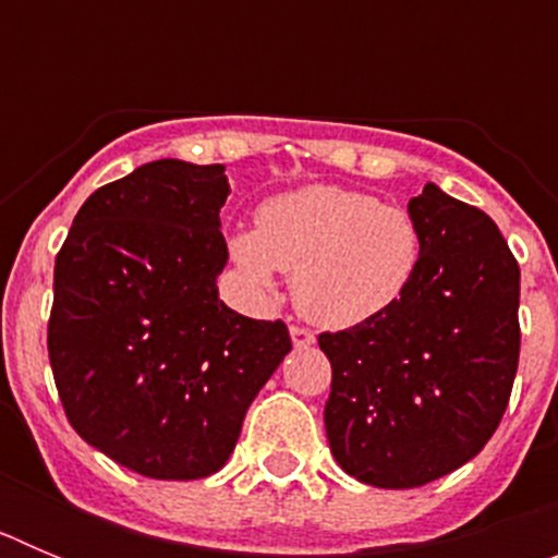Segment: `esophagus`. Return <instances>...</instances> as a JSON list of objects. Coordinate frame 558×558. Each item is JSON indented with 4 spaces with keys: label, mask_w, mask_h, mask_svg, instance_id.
I'll return each instance as SVG.
<instances>
[{
    "label": "esophagus",
    "mask_w": 558,
    "mask_h": 558,
    "mask_svg": "<svg viewBox=\"0 0 558 558\" xmlns=\"http://www.w3.org/2000/svg\"><path fill=\"white\" fill-rule=\"evenodd\" d=\"M290 338H293L295 349H310L315 343V335L304 327H290Z\"/></svg>",
    "instance_id": "1"
}]
</instances>
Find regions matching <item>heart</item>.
<instances>
[{
    "label": "heart",
    "mask_w": 558,
    "mask_h": 558,
    "mask_svg": "<svg viewBox=\"0 0 558 558\" xmlns=\"http://www.w3.org/2000/svg\"><path fill=\"white\" fill-rule=\"evenodd\" d=\"M229 251L256 299L274 302L276 274H293L295 307L327 329L368 324L402 302L422 263V231L402 206L335 184L265 201L256 229Z\"/></svg>",
    "instance_id": "1"
}]
</instances>
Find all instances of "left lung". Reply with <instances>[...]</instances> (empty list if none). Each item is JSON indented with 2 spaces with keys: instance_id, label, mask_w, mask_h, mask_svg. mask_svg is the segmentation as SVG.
<instances>
[{
  "instance_id": "1",
  "label": "left lung",
  "mask_w": 558,
  "mask_h": 558,
  "mask_svg": "<svg viewBox=\"0 0 558 558\" xmlns=\"http://www.w3.org/2000/svg\"><path fill=\"white\" fill-rule=\"evenodd\" d=\"M408 211L422 231L411 290L374 322L318 338L332 363L329 450L377 489L425 486L475 458L520 360V265L495 220L436 184Z\"/></svg>"
}]
</instances>
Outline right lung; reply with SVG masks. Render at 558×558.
I'll return each instance as SVG.
<instances>
[{"instance_id":"obj_1","label":"right lung","mask_w":558,"mask_h":558,"mask_svg":"<svg viewBox=\"0 0 558 558\" xmlns=\"http://www.w3.org/2000/svg\"><path fill=\"white\" fill-rule=\"evenodd\" d=\"M229 192L223 165H142L88 195L56 259L63 411L86 445L156 481L215 475L290 352L282 322L220 302Z\"/></svg>"}]
</instances>
